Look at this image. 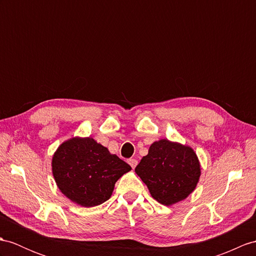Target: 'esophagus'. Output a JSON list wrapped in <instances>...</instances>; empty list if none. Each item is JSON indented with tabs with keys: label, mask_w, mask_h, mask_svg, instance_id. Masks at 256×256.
Wrapping results in <instances>:
<instances>
[{
	"label": "esophagus",
	"mask_w": 256,
	"mask_h": 256,
	"mask_svg": "<svg viewBox=\"0 0 256 256\" xmlns=\"http://www.w3.org/2000/svg\"><path fill=\"white\" fill-rule=\"evenodd\" d=\"M128 163H129V165L132 166V168H136V166L138 165V160H134V158H130V160H128Z\"/></svg>",
	"instance_id": "esophagus-1"
}]
</instances>
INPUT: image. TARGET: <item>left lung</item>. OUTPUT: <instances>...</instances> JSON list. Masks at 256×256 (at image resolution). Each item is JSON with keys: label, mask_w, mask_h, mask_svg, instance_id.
I'll list each match as a JSON object with an SVG mask.
<instances>
[{"label": "left lung", "mask_w": 256, "mask_h": 256, "mask_svg": "<svg viewBox=\"0 0 256 256\" xmlns=\"http://www.w3.org/2000/svg\"><path fill=\"white\" fill-rule=\"evenodd\" d=\"M134 172L153 198L170 206L184 201L196 190L201 164L190 146L160 139L152 143Z\"/></svg>", "instance_id": "left-lung-1"}]
</instances>
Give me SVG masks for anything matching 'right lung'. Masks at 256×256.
Segmentation results:
<instances>
[{"label": "right lung", "instance_id": "obj_1", "mask_svg": "<svg viewBox=\"0 0 256 256\" xmlns=\"http://www.w3.org/2000/svg\"><path fill=\"white\" fill-rule=\"evenodd\" d=\"M51 166L60 191L84 208L108 201L117 180L132 170L126 162L92 136H72L64 141L54 152Z\"/></svg>", "mask_w": 256, "mask_h": 256}]
</instances>
